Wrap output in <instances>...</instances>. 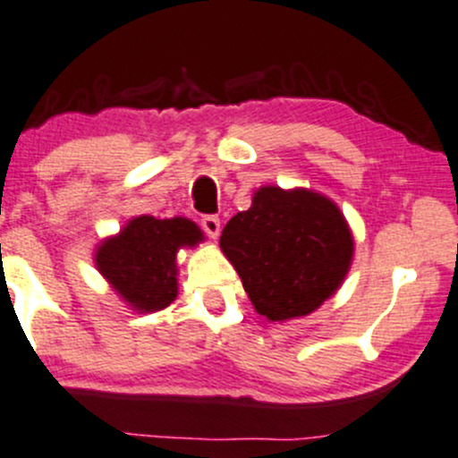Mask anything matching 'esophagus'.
Here are the masks:
<instances>
[{
	"label": "esophagus",
	"instance_id": "esophagus-1",
	"mask_svg": "<svg viewBox=\"0 0 458 458\" xmlns=\"http://www.w3.org/2000/svg\"><path fill=\"white\" fill-rule=\"evenodd\" d=\"M200 227H203V231L209 238L216 240L220 235V218L218 216H203V218H200Z\"/></svg>",
	"mask_w": 458,
	"mask_h": 458
}]
</instances>
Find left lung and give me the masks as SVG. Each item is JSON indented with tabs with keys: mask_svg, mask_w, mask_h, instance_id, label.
I'll list each match as a JSON object with an SVG mask.
<instances>
[{
	"mask_svg": "<svg viewBox=\"0 0 458 458\" xmlns=\"http://www.w3.org/2000/svg\"><path fill=\"white\" fill-rule=\"evenodd\" d=\"M258 314L268 321L306 317L336 293L352 267L345 216L312 190L259 188L220 235Z\"/></svg>",
	"mask_w": 458,
	"mask_h": 458,
	"instance_id": "8db88e82",
	"label": "left lung"
}]
</instances>
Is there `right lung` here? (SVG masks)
I'll return each mask as SVG.
<instances>
[{
  "instance_id": "add662e5",
  "label": "right lung",
  "mask_w": 458,
  "mask_h": 458,
  "mask_svg": "<svg viewBox=\"0 0 458 458\" xmlns=\"http://www.w3.org/2000/svg\"><path fill=\"white\" fill-rule=\"evenodd\" d=\"M203 242L188 218L140 216L96 250V267L137 312H157L176 299V250Z\"/></svg>"
}]
</instances>
